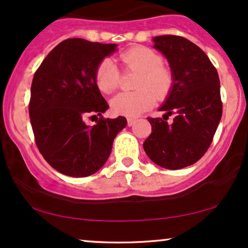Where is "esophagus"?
Here are the masks:
<instances>
[{
	"instance_id": "34e87169",
	"label": "esophagus",
	"mask_w": 248,
	"mask_h": 248,
	"mask_svg": "<svg viewBox=\"0 0 248 248\" xmlns=\"http://www.w3.org/2000/svg\"><path fill=\"white\" fill-rule=\"evenodd\" d=\"M135 121H136V120H135V119H132V118H128V119H127V124H128V126H129V127H130V126H133V124H135Z\"/></svg>"
}]
</instances>
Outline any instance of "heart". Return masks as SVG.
<instances>
[{"label":"heart","mask_w":248,"mask_h":248,"mask_svg":"<svg viewBox=\"0 0 248 248\" xmlns=\"http://www.w3.org/2000/svg\"><path fill=\"white\" fill-rule=\"evenodd\" d=\"M158 52L143 45H135L118 56V62L124 71L138 72L136 92L120 93L110 101L113 113L127 118H136L158 99L169 94L173 75L169 66L162 62ZM121 72L114 62L104 59L95 70V84L102 93L110 94L120 87Z\"/></svg>","instance_id":"heart-1"}]
</instances>
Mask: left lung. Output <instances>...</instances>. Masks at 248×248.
<instances>
[{"label": "left lung", "instance_id": "left-lung-1", "mask_svg": "<svg viewBox=\"0 0 248 248\" xmlns=\"http://www.w3.org/2000/svg\"><path fill=\"white\" fill-rule=\"evenodd\" d=\"M154 43L169 62L173 84L160 108L163 118H148L152 134L143 148L157 166L182 169L201 160L211 146L223 114L219 77L206 53L189 39L163 35L154 37Z\"/></svg>", "mask_w": 248, "mask_h": 248}]
</instances>
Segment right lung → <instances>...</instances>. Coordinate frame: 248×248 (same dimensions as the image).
Returning <instances> with one entry per match:
<instances>
[{
    "instance_id": "right-lung-1",
    "label": "right lung",
    "mask_w": 248,
    "mask_h": 248,
    "mask_svg": "<svg viewBox=\"0 0 248 248\" xmlns=\"http://www.w3.org/2000/svg\"><path fill=\"white\" fill-rule=\"evenodd\" d=\"M115 44L69 38L52 49L33 76L29 115L36 146L57 171L86 177L106 163L114 138L127 120L106 119L108 104L95 84V70ZM99 116L87 126L84 119Z\"/></svg>"
}]
</instances>
